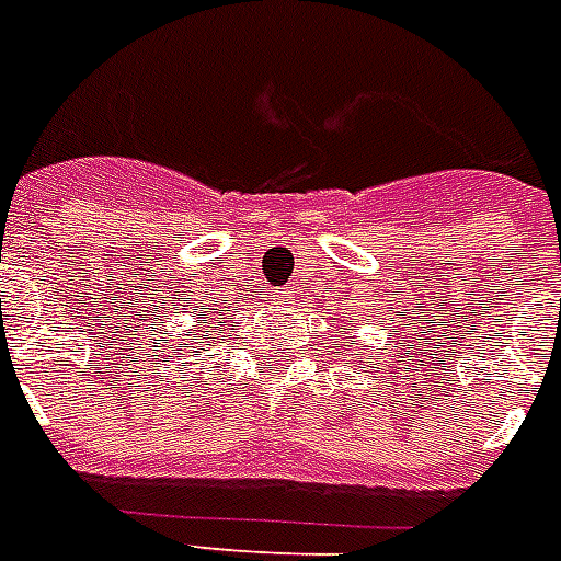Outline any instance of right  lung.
<instances>
[{
  "instance_id": "add662e5",
  "label": "right lung",
  "mask_w": 561,
  "mask_h": 561,
  "mask_svg": "<svg viewBox=\"0 0 561 561\" xmlns=\"http://www.w3.org/2000/svg\"><path fill=\"white\" fill-rule=\"evenodd\" d=\"M209 313H213V307H201V310L195 313L197 325H195V331H192V336H188V340H180V334H176L174 340L165 345V348H171V352L165 355L168 360H171V357H176V360H180V357L188 355V352H197L201 345H206V340H209V334H213V325H216Z\"/></svg>"
}]
</instances>
